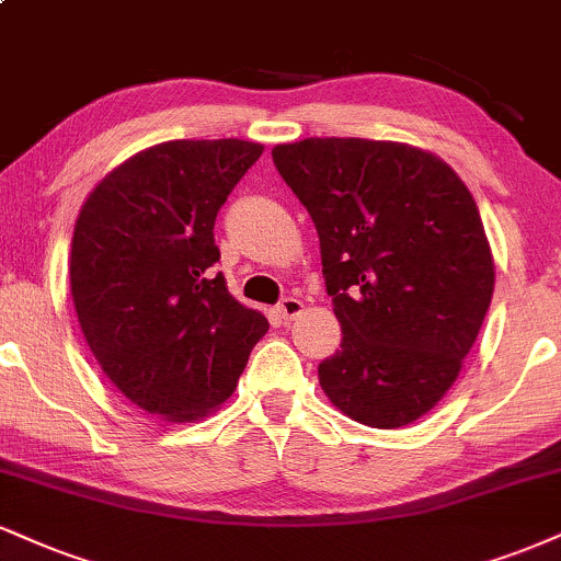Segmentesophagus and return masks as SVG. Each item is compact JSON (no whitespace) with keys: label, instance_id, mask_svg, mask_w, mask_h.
Listing matches in <instances>:
<instances>
[{"label":"esophagus","instance_id":"1","mask_svg":"<svg viewBox=\"0 0 561 561\" xmlns=\"http://www.w3.org/2000/svg\"><path fill=\"white\" fill-rule=\"evenodd\" d=\"M302 308H306V306H302V300H298V298H285V300L279 302V306H276V313H279L285 321H293L295 316L302 313Z\"/></svg>","mask_w":561,"mask_h":561}]
</instances>
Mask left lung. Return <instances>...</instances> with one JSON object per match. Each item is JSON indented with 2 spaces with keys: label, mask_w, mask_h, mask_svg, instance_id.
<instances>
[{
  "label": "left lung",
  "mask_w": 561,
  "mask_h": 561,
  "mask_svg": "<svg viewBox=\"0 0 561 561\" xmlns=\"http://www.w3.org/2000/svg\"><path fill=\"white\" fill-rule=\"evenodd\" d=\"M272 157L313 219L342 323L323 394L363 426H408L457 381L494 295L473 195L447 161L397 140L306 138Z\"/></svg>",
  "instance_id": "left-lung-1"
}]
</instances>
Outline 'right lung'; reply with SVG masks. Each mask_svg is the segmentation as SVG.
Instances as JSON below:
<instances>
[{
  "label": "right lung",
  "instance_id": "right-lung-1",
  "mask_svg": "<svg viewBox=\"0 0 561 561\" xmlns=\"http://www.w3.org/2000/svg\"><path fill=\"white\" fill-rule=\"evenodd\" d=\"M261 153L240 138L167 140L114 167L78 214L70 289L88 347L164 421L214 413L268 332L214 272L216 214Z\"/></svg>",
  "mask_w": 561,
  "mask_h": 561
}]
</instances>
